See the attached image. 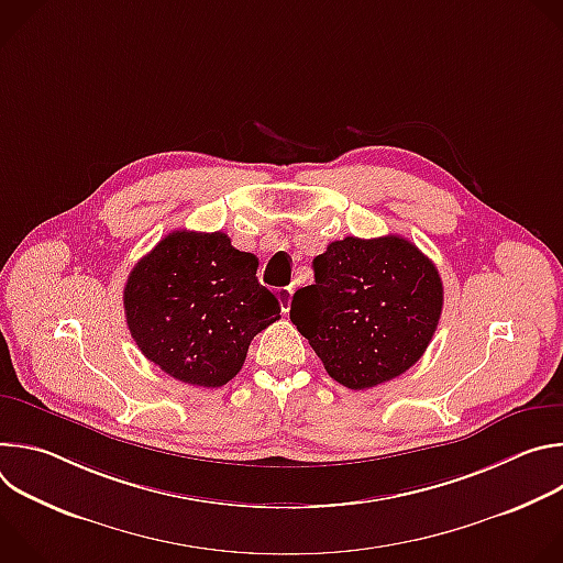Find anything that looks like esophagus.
I'll return each instance as SVG.
<instances>
[{"label": "esophagus", "mask_w": 563, "mask_h": 563, "mask_svg": "<svg viewBox=\"0 0 563 563\" xmlns=\"http://www.w3.org/2000/svg\"><path fill=\"white\" fill-rule=\"evenodd\" d=\"M291 289H278V302H280V309L287 313L289 307H291Z\"/></svg>", "instance_id": "obj_1"}]
</instances>
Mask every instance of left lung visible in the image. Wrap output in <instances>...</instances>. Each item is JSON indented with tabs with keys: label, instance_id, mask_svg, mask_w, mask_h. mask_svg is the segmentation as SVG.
Wrapping results in <instances>:
<instances>
[{
	"label": "left lung",
	"instance_id": "8db88e82",
	"mask_svg": "<svg viewBox=\"0 0 563 563\" xmlns=\"http://www.w3.org/2000/svg\"><path fill=\"white\" fill-rule=\"evenodd\" d=\"M441 309L439 269L410 240L347 235L313 258L289 318L334 380L369 389L423 356Z\"/></svg>",
	"mask_w": 563,
	"mask_h": 563
}]
</instances>
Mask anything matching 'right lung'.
Masks as SVG:
<instances>
[{"label":"right lung","mask_w":563,"mask_h":563,"mask_svg":"<svg viewBox=\"0 0 563 563\" xmlns=\"http://www.w3.org/2000/svg\"><path fill=\"white\" fill-rule=\"evenodd\" d=\"M258 258L227 233L172 231L137 261L124 285V313L140 352L194 387L229 383L258 332L280 318L258 283Z\"/></svg>","instance_id":"1"}]
</instances>
